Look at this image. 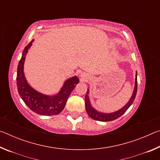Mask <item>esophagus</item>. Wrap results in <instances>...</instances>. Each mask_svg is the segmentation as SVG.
Here are the masks:
<instances>
[{"instance_id":"1","label":"esophagus","mask_w":160,"mask_h":160,"mask_svg":"<svg viewBox=\"0 0 160 160\" xmlns=\"http://www.w3.org/2000/svg\"><path fill=\"white\" fill-rule=\"evenodd\" d=\"M80 78H81V80L83 82H85V81H88V80L90 79V78H89V75L85 73V72H82V73L80 74Z\"/></svg>"}]
</instances>
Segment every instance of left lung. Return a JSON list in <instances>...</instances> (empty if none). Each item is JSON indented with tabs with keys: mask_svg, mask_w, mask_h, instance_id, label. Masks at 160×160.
<instances>
[{
	"mask_svg": "<svg viewBox=\"0 0 160 160\" xmlns=\"http://www.w3.org/2000/svg\"><path fill=\"white\" fill-rule=\"evenodd\" d=\"M138 90V82H137V71L136 74H135V86L134 90L132 92V96L130 98L129 101L127 102V104L123 106L121 109L116 111L112 113H104L102 112H99V111L96 110L92 106L91 102L90 101V97H89V94H90V90L88 89V92L85 95V109L86 112L88 113L90 117H91L94 120L99 121H113L115 119L118 118L120 116H122L124 113H125L128 108L131 106V104L133 102L134 99L135 98Z\"/></svg>",
	"mask_w": 160,
	"mask_h": 160,
	"instance_id": "left-lung-1",
	"label": "left lung"
}]
</instances>
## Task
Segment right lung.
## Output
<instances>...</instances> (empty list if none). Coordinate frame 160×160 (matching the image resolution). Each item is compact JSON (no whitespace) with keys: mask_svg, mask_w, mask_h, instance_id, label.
Masks as SVG:
<instances>
[{"mask_svg":"<svg viewBox=\"0 0 160 160\" xmlns=\"http://www.w3.org/2000/svg\"><path fill=\"white\" fill-rule=\"evenodd\" d=\"M34 41L32 39L24 48L18 66L16 80L19 95L27 106L34 113L43 116L58 115L63 110L70 93L77 84L79 83L80 80L77 76L68 78L65 80L60 91L53 95L42 94L34 90L28 83L24 72V64L27 53Z\"/></svg>","mask_w":160,"mask_h":160,"instance_id":"add662e5","label":"right lung"}]
</instances>
